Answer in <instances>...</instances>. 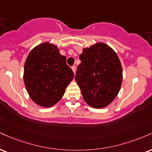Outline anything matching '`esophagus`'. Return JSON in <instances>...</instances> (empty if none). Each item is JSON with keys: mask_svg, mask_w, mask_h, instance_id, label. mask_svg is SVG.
<instances>
[{"mask_svg": "<svg viewBox=\"0 0 152 152\" xmlns=\"http://www.w3.org/2000/svg\"><path fill=\"white\" fill-rule=\"evenodd\" d=\"M71 69H72V71H73V72H74V74H76V66H73L71 67Z\"/></svg>", "mask_w": 152, "mask_h": 152, "instance_id": "1", "label": "esophagus"}]
</instances>
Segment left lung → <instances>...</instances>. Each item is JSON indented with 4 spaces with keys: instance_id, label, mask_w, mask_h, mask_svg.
<instances>
[{
    "instance_id": "8db88e82",
    "label": "left lung",
    "mask_w": 152,
    "mask_h": 152,
    "mask_svg": "<svg viewBox=\"0 0 152 152\" xmlns=\"http://www.w3.org/2000/svg\"><path fill=\"white\" fill-rule=\"evenodd\" d=\"M75 80L83 100L94 108L110 105L122 86V68L117 53L109 45L97 42L83 49Z\"/></svg>"
}]
</instances>
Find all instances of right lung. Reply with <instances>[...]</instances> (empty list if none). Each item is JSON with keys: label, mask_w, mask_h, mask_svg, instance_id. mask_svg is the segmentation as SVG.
Segmentation results:
<instances>
[{"label": "right lung", "mask_w": 152, "mask_h": 152, "mask_svg": "<svg viewBox=\"0 0 152 152\" xmlns=\"http://www.w3.org/2000/svg\"><path fill=\"white\" fill-rule=\"evenodd\" d=\"M74 77L66 56L48 42L34 47L25 60L24 83L32 101L41 107H50L57 103Z\"/></svg>", "instance_id": "add662e5"}]
</instances>
